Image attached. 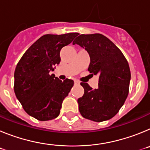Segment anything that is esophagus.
<instances>
[{
	"label": "esophagus",
	"mask_w": 150,
	"mask_h": 150,
	"mask_svg": "<svg viewBox=\"0 0 150 150\" xmlns=\"http://www.w3.org/2000/svg\"><path fill=\"white\" fill-rule=\"evenodd\" d=\"M74 83L76 85H79V82L78 80H74Z\"/></svg>",
	"instance_id": "1"
}]
</instances>
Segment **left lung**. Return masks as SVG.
<instances>
[{
	"instance_id": "1",
	"label": "left lung",
	"mask_w": 150,
	"mask_h": 150,
	"mask_svg": "<svg viewBox=\"0 0 150 150\" xmlns=\"http://www.w3.org/2000/svg\"><path fill=\"white\" fill-rule=\"evenodd\" d=\"M85 48L90 56L88 71L98 75V86L81 83L84 95L77 100L82 116L91 121L108 120L119 112L129 91L131 71L121 50L100 34H80L73 42Z\"/></svg>"
}]
</instances>
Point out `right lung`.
Returning <instances> with one entry per match:
<instances>
[{
	"instance_id": "1",
	"label": "right lung",
	"mask_w": 150,
	"mask_h": 150,
	"mask_svg": "<svg viewBox=\"0 0 150 150\" xmlns=\"http://www.w3.org/2000/svg\"><path fill=\"white\" fill-rule=\"evenodd\" d=\"M77 33L45 34L28 49L14 73L16 96L28 114L40 121L59 116L63 100L74 86L72 79L62 81L50 71L60 63V51Z\"/></svg>"
}]
</instances>
